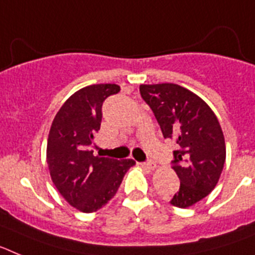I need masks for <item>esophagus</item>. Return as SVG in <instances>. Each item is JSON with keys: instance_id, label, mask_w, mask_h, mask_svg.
I'll return each mask as SVG.
<instances>
[{"instance_id": "1", "label": "esophagus", "mask_w": 255, "mask_h": 255, "mask_svg": "<svg viewBox=\"0 0 255 255\" xmlns=\"http://www.w3.org/2000/svg\"><path fill=\"white\" fill-rule=\"evenodd\" d=\"M143 166H144V167L149 168V170H154V168L157 167V164H155V162H153V161L144 162V163H143Z\"/></svg>"}]
</instances>
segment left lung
<instances>
[{
  "label": "left lung",
  "instance_id": "obj_1",
  "mask_svg": "<svg viewBox=\"0 0 255 255\" xmlns=\"http://www.w3.org/2000/svg\"><path fill=\"white\" fill-rule=\"evenodd\" d=\"M140 96L152 108L164 138L176 140L172 168L180 189L170 199L188 208L211 193L226 161L224 132L215 112L200 97L172 83L141 84Z\"/></svg>",
  "mask_w": 255,
  "mask_h": 255
}]
</instances>
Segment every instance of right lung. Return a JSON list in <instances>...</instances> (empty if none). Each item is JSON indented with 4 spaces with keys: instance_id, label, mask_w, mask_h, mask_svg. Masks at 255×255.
<instances>
[{
    "instance_id": "right-lung-1",
    "label": "right lung",
    "mask_w": 255,
    "mask_h": 255,
    "mask_svg": "<svg viewBox=\"0 0 255 255\" xmlns=\"http://www.w3.org/2000/svg\"><path fill=\"white\" fill-rule=\"evenodd\" d=\"M117 84H93L75 92L58 110L47 140V164L56 189L70 206L92 213L110 202L135 161L93 155L102 105Z\"/></svg>"
}]
</instances>
